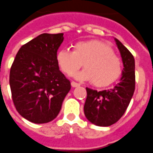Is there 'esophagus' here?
Returning a JSON list of instances; mask_svg holds the SVG:
<instances>
[{
  "instance_id": "esophagus-1",
  "label": "esophagus",
  "mask_w": 153,
  "mask_h": 153,
  "mask_svg": "<svg viewBox=\"0 0 153 153\" xmlns=\"http://www.w3.org/2000/svg\"><path fill=\"white\" fill-rule=\"evenodd\" d=\"M71 85H72V87H77V86L80 85L78 84V83H76V82H75V81H72V82H71Z\"/></svg>"
}]
</instances>
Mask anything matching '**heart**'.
<instances>
[{
	"instance_id": "b5f03b06",
	"label": "heart",
	"mask_w": 153,
	"mask_h": 153,
	"mask_svg": "<svg viewBox=\"0 0 153 153\" xmlns=\"http://www.w3.org/2000/svg\"><path fill=\"white\" fill-rule=\"evenodd\" d=\"M57 61L65 74L73 76L83 64L85 69L76 75L84 81H92L96 86H107L121 75L122 63L108 45L99 41L78 42L73 51L62 50Z\"/></svg>"
}]
</instances>
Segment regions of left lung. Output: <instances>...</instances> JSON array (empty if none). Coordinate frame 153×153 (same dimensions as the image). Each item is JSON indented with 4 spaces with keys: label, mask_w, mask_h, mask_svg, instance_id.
Segmentation results:
<instances>
[{
    "label": "left lung",
    "mask_w": 153,
    "mask_h": 153,
    "mask_svg": "<svg viewBox=\"0 0 153 153\" xmlns=\"http://www.w3.org/2000/svg\"><path fill=\"white\" fill-rule=\"evenodd\" d=\"M115 40L124 65L121 81L110 90L97 91L86 88L85 115L91 123L100 126H112L121 119L130 104L135 89L134 56L121 41Z\"/></svg>",
    "instance_id": "obj_1"
}]
</instances>
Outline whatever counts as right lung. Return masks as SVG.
Masks as SVG:
<instances>
[{"label":"right lung","mask_w":153,"mask_h":153,"mask_svg":"<svg viewBox=\"0 0 153 153\" xmlns=\"http://www.w3.org/2000/svg\"><path fill=\"white\" fill-rule=\"evenodd\" d=\"M63 33H43L22 45L10 72L12 100L23 117L50 122L59 112L71 82L59 71L57 51Z\"/></svg>","instance_id":"obj_1"}]
</instances>
